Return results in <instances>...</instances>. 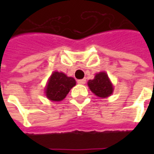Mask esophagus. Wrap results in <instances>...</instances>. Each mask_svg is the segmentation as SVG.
Returning a JSON list of instances; mask_svg holds the SVG:
<instances>
[{"label":"esophagus","instance_id":"1","mask_svg":"<svg viewBox=\"0 0 154 154\" xmlns=\"http://www.w3.org/2000/svg\"><path fill=\"white\" fill-rule=\"evenodd\" d=\"M77 83L81 84V85H84L86 83V79H81V80H77Z\"/></svg>","mask_w":154,"mask_h":154}]
</instances>
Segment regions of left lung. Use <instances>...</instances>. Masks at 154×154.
Here are the masks:
<instances>
[{
  "label": "left lung",
  "instance_id": "8db88e82",
  "mask_svg": "<svg viewBox=\"0 0 154 154\" xmlns=\"http://www.w3.org/2000/svg\"><path fill=\"white\" fill-rule=\"evenodd\" d=\"M88 87L96 96L101 98L110 97L114 91L113 85L105 72L96 74L92 80L88 81Z\"/></svg>",
  "mask_w": 154,
  "mask_h": 154
}]
</instances>
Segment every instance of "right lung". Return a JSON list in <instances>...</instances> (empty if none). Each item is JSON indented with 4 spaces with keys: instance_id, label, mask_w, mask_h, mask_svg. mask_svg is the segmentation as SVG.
<instances>
[{
    "instance_id": "1",
    "label": "right lung",
    "mask_w": 154,
    "mask_h": 154,
    "mask_svg": "<svg viewBox=\"0 0 154 154\" xmlns=\"http://www.w3.org/2000/svg\"><path fill=\"white\" fill-rule=\"evenodd\" d=\"M76 85L73 77H67L63 72H54L48 79L45 88V95L53 101H61Z\"/></svg>"
}]
</instances>
